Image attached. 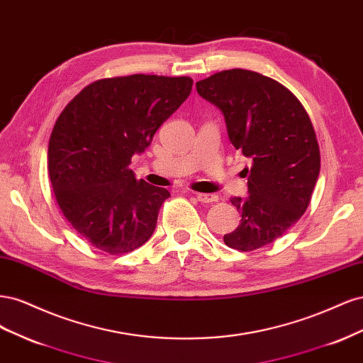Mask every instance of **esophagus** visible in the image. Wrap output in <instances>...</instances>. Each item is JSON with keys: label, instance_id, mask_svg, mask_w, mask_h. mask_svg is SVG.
<instances>
[{"label": "esophagus", "instance_id": "esophagus-1", "mask_svg": "<svg viewBox=\"0 0 363 363\" xmlns=\"http://www.w3.org/2000/svg\"><path fill=\"white\" fill-rule=\"evenodd\" d=\"M196 200L201 203H215L218 201V195L215 194H196Z\"/></svg>", "mask_w": 363, "mask_h": 363}]
</instances>
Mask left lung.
<instances>
[{
	"instance_id": "8db88e82",
	"label": "left lung",
	"mask_w": 363,
	"mask_h": 363,
	"mask_svg": "<svg viewBox=\"0 0 363 363\" xmlns=\"http://www.w3.org/2000/svg\"><path fill=\"white\" fill-rule=\"evenodd\" d=\"M196 92L223 112L230 142L251 162L242 171L250 195L230 199L242 219L224 242L239 251L268 245L311 203L321 168L311 118L291 91L255 71L216 72L196 82Z\"/></svg>"
}]
</instances>
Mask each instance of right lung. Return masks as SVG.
Instances as JSON below:
<instances>
[{"label":"right lung","mask_w":363,"mask_h":363,"mask_svg":"<svg viewBox=\"0 0 363 363\" xmlns=\"http://www.w3.org/2000/svg\"><path fill=\"white\" fill-rule=\"evenodd\" d=\"M192 83L144 74L98 80L56 121L48 144L52 191L68 223L98 250L123 255L155 232L171 194L136 180L128 164L186 101Z\"/></svg>","instance_id":"add662e5"}]
</instances>
